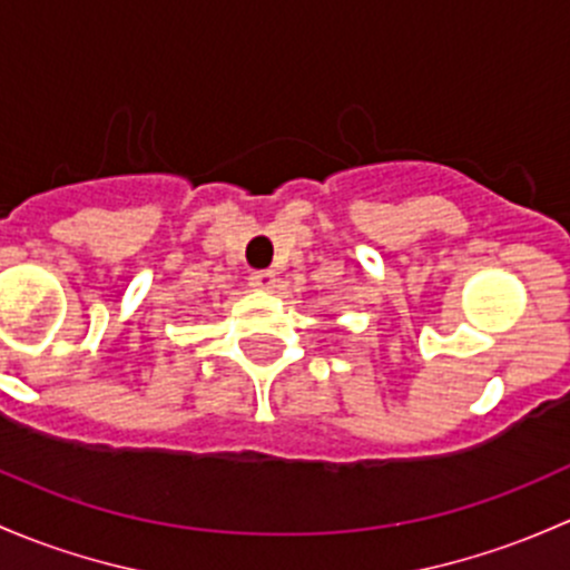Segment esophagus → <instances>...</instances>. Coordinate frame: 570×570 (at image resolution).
<instances>
[{"mask_svg":"<svg viewBox=\"0 0 570 570\" xmlns=\"http://www.w3.org/2000/svg\"><path fill=\"white\" fill-rule=\"evenodd\" d=\"M249 285L255 287V291H272V287L277 285V274H274L272 268H263V272L252 274Z\"/></svg>","mask_w":570,"mask_h":570,"instance_id":"obj_1","label":"esophagus"}]
</instances>
